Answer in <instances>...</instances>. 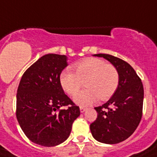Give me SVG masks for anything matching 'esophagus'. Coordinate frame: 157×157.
Masks as SVG:
<instances>
[{"mask_svg": "<svg viewBox=\"0 0 157 157\" xmlns=\"http://www.w3.org/2000/svg\"><path fill=\"white\" fill-rule=\"evenodd\" d=\"M86 107H80V111H81V113H83V112H86Z\"/></svg>", "mask_w": 157, "mask_h": 157, "instance_id": "obj_1", "label": "esophagus"}]
</instances>
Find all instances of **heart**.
Here are the masks:
<instances>
[{
  "label": "heart",
  "mask_w": 157,
  "mask_h": 157,
  "mask_svg": "<svg viewBox=\"0 0 157 157\" xmlns=\"http://www.w3.org/2000/svg\"><path fill=\"white\" fill-rule=\"evenodd\" d=\"M75 73L68 69L62 71L60 85L63 90L73 95L81 89L86 80V89L73 98L81 106H88L98 98L107 100L112 97L119 85V73L112 64H106L97 58H89L76 63L73 66Z\"/></svg>",
  "instance_id": "1"
}]
</instances>
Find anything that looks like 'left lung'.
<instances>
[{
	"mask_svg": "<svg viewBox=\"0 0 157 157\" xmlns=\"http://www.w3.org/2000/svg\"><path fill=\"white\" fill-rule=\"evenodd\" d=\"M109 61L119 73V85L107 103L94 107L98 117L90 124V131L97 141L116 144L127 139L141 121L144 86L134 69L124 60L110 54H98Z\"/></svg>",
	"mask_w": 157,
	"mask_h": 157,
	"instance_id": "obj_1",
	"label": "left lung"
}]
</instances>
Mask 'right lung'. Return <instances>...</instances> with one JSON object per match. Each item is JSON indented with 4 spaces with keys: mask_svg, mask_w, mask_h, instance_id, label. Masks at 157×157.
<instances>
[{
    "mask_svg": "<svg viewBox=\"0 0 157 157\" xmlns=\"http://www.w3.org/2000/svg\"><path fill=\"white\" fill-rule=\"evenodd\" d=\"M67 66L66 55L45 54L27 69L18 85V124L26 136L40 146L63 143L81 114L79 107L64 94L60 85V74ZM63 106L68 107L62 109Z\"/></svg>",
    "mask_w": 157,
    "mask_h": 157,
    "instance_id": "add662e5",
    "label": "right lung"
}]
</instances>
